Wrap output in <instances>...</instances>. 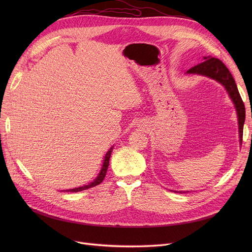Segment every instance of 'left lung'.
<instances>
[{"instance_id": "8db88e82", "label": "left lung", "mask_w": 252, "mask_h": 252, "mask_svg": "<svg viewBox=\"0 0 252 252\" xmlns=\"http://www.w3.org/2000/svg\"><path fill=\"white\" fill-rule=\"evenodd\" d=\"M187 73L190 74H201L208 76L213 79H216L220 84H221L224 89L227 90L230 98L232 99L233 103L235 104L236 111L238 114V124H239V136H240V143H242L243 137V126L245 122V107L242 98L238 91L237 85L235 83V79L232 76L229 69L226 67L220 59L214 57H204V61L193 66L190 68ZM177 192V191H176ZM180 193H187V191H178Z\"/></svg>"}]
</instances>
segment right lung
Returning <instances> with one entry per match:
<instances>
[{"label": "right lung", "instance_id": "right-lung-1", "mask_svg": "<svg viewBox=\"0 0 252 252\" xmlns=\"http://www.w3.org/2000/svg\"><path fill=\"white\" fill-rule=\"evenodd\" d=\"M111 152H112V147L109 149V151L106 153L105 157H104V162H103V165H102V168L100 170V173L98 175V177L95 179L94 182H92L88 185H85V186L83 187H78V188H74V189H69V190H66L65 192H79V191H83V190H87L89 188H92V187H95L97 186V185L101 184L106 176V173H107V168H108V165H109V159H110V156H111Z\"/></svg>", "mask_w": 252, "mask_h": 252}]
</instances>
